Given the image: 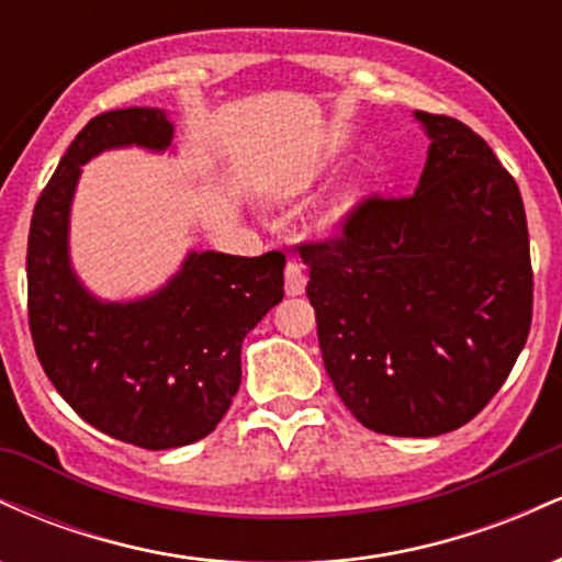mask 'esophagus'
Segmentation results:
<instances>
[{"instance_id": "34e87169", "label": "esophagus", "mask_w": 562, "mask_h": 562, "mask_svg": "<svg viewBox=\"0 0 562 562\" xmlns=\"http://www.w3.org/2000/svg\"><path fill=\"white\" fill-rule=\"evenodd\" d=\"M306 290V272H303L301 261H288L285 267V293L301 295Z\"/></svg>"}]
</instances>
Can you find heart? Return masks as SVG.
Segmentation results:
<instances>
[{
  "mask_svg": "<svg viewBox=\"0 0 562 562\" xmlns=\"http://www.w3.org/2000/svg\"><path fill=\"white\" fill-rule=\"evenodd\" d=\"M344 209H346V205H340V209L335 211V216H340V214H344Z\"/></svg>",
  "mask_w": 562,
  "mask_h": 562,
  "instance_id": "obj_1",
  "label": "heart"
}]
</instances>
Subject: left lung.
<instances>
[{"instance_id":"8db88e82","label":"left lung","mask_w":562,"mask_h":562,"mask_svg":"<svg viewBox=\"0 0 562 562\" xmlns=\"http://www.w3.org/2000/svg\"><path fill=\"white\" fill-rule=\"evenodd\" d=\"M430 137L420 184L370 195L340 235L301 245L322 362L364 428L457 430L502 389L531 330L524 198L486 139L417 111Z\"/></svg>"}]
</instances>
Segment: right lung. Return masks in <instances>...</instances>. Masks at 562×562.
<instances>
[{"mask_svg":"<svg viewBox=\"0 0 562 562\" xmlns=\"http://www.w3.org/2000/svg\"><path fill=\"white\" fill-rule=\"evenodd\" d=\"M158 108L100 113L70 142L36 200L29 232V327L36 357L74 412L142 449L200 441L240 389L243 338L285 295V256L192 250L147 299H94L70 269L68 216L81 166L113 147L166 150Z\"/></svg>","mask_w":562,"mask_h":562,"instance_id":"obj_1","label":"right lung"}]
</instances>
